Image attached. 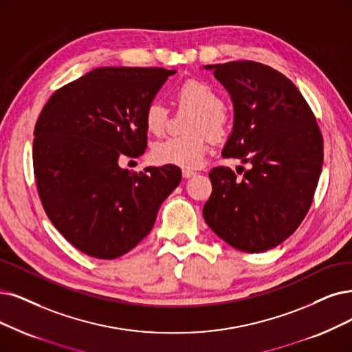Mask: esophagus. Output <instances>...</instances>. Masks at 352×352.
<instances>
[{
    "instance_id": "34e87169",
    "label": "esophagus",
    "mask_w": 352,
    "mask_h": 352,
    "mask_svg": "<svg viewBox=\"0 0 352 352\" xmlns=\"http://www.w3.org/2000/svg\"><path fill=\"white\" fill-rule=\"evenodd\" d=\"M195 175H196V172L189 170V168H184V170H182V176H184L185 179H189V177L195 176Z\"/></svg>"
}]
</instances>
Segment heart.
<instances>
[{
  "instance_id": "heart-1",
  "label": "heart",
  "mask_w": 352,
  "mask_h": 352,
  "mask_svg": "<svg viewBox=\"0 0 352 352\" xmlns=\"http://www.w3.org/2000/svg\"><path fill=\"white\" fill-rule=\"evenodd\" d=\"M175 95L182 107L195 111L188 131L184 137H170L159 142L151 148V159L157 164H170L182 168L199 167L206 150L208 138L222 142L232 129L228 111L222 107L219 94L199 79H188L175 89ZM168 112L159 102L151 101L144 109L146 130L153 135H162L166 130Z\"/></svg>"
}]
</instances>
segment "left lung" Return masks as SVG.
<instances>
[{"mask_svg": "<svg viewBox=\"0 0 352 352\" xmlns=\"http://www.w3.org/2000/svg\"><path fill=\"white\" fill-rule=\"evenodd\" d=\"M231 95L234 129L222 157L251 163L243 179L230 167L209 172L204 218L225 243L245 252L282 244L312 205L323 163L315 114L294 83L252 60L206 65Z\"/></svg>", "mask_w": 352, "mask_h": 352, "instance_id": "obj_1", "label": "left lung"}]
</instances>
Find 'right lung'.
I'll list each match as a JSON object with an SVG mask.
<instances>
[{"label": "right lung", "instance_id": "obj_1", "mask_svg": "<svg viewBox=\"0 0 352 352\" xmlns=\"http://www.w3.org/2000/svg\"><path fill=\"white\" fill-rule=\"evenodd\" d=\"M173 74L98 67L59 88L40 112L33 142L40 201L56 230L87 256L114 260L133 250L180 184L177 166L140 173L120 166L146 151L144 109Z\"/></svg>", "mask_w": 352, "mask_h": 352}]
</instances>
